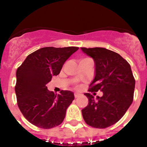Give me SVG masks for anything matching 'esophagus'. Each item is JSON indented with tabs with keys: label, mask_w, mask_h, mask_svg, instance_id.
<instances>
[{
	"label": "esophagus",
	"mask_w": 147,
	"mask_h": 147,
	"mask_svg": "<svg viewBox=\"0 0 147 147\" xmlns=\"http://www.w3.org/2000/svg\"><path fill=\"white\" fill-rule=\"evenodd\" d=\"M80 95H81L80 94H78V93H75V98H78V97H79Z\"/></svg>",
	"instance_id": "34e87169"
}]
</instances>
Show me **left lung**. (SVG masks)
I'll use <instances>...</instances> for the list:
<instances>
[{
  "label": "left lung",
  "instance_id": "1",
  "mask_svg": "<svg viewBox=\"0 0 147 147\" xmlns=\"http://www.w3.org/2000/svg\"><path fill=\"white\" fill-rule=\"evenodd\" d=\"M81 50L94 62V78L89 91L103 92L96 98L84 94L89 103L82 109L83 119L91 127L107 128L117 122L132 103L135 80L130 65L118 53L104 47Z\"/></svg>",
  "mask_w": 147,
  "mask_h": 147
}]
</instances>
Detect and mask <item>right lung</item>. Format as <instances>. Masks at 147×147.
<instances>
[{
    "label": "right lung",
    "instance_id": "obj_1",
    "mask_svg": "<svg viewBox=\"0 0 147 147\" xmlns=\"http://www.w3.org/2000/svg\"><path fill=\"white\" fill-rule=\"evenodd\" d=\"M78 47H46L30 54L16 71L15 87L18 106L29 122L42 129H51L64 120L74 93L62 90L60 94L47 90L52 77L59 75L67 60Z\"/></svg>",
    "mask_w": 147,
    "mask_h": 147
}]
</instances>
